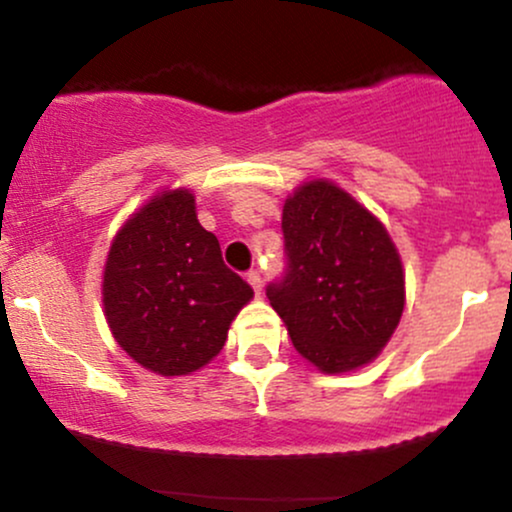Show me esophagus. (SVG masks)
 <instances>
[{
  "instance_id": "esophagus-1",
  "label": "esophagus",
  "mask_w": 512,
  "mask_h": 512,
  "mask_svg": "<svg viewBox=\"0 0 512 512\" xmlns=\"http://www.w3.org/2000/svg\"><path fill=\"white\" fill-rule=\"evenodd\" d=\"M245 279H248V284L252 286V291H255V293L262 291V276H260V272H257V269H250Z\"/></svg>"
}]
</instances>
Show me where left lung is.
I'll return each mask as SVG.
<instances>
[{
  "mask_svg": "<svg viewBox=\"0 0 512 512\" xmlns=\"http://www.w3.org/2000/svg\"><path fill=\"white\" fill-rule=\"evenodd\" d=\"M286 276L267 286L296 351L320 373L375 361L404 310V269L387 228L332 180L286 197Z\"/></svg>",
  "mask_w": 512,
  "mask_h": 512,
  "instance_id": "left-lung-1",
  "label": "left lung"
}]
</instances>
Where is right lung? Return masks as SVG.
<instances>
[{"label": "right lung", "mask_w": 512, "mask_h": 512, "mask_svg": "<svg viewBox=\"0 0 512 512\" xmlns=\"http://www.w3.org/2000/svg\"><path fill=\"white\" fill-rule=\"evenodd\" d=\"M252 289L223 264L185 187L158 192L122 223L103 272L115 342L151 373L190 375L223 349Z\"/></svg>", "instance_id": "obj_1"}]
</instances>
